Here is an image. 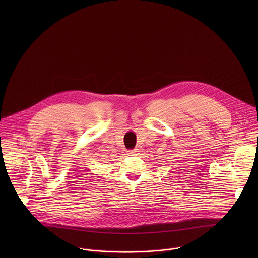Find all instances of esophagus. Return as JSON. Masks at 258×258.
I'll use <instances>...</instances> for the list:
<instances>
[{"label":"esophagus","instance_id":"34e87169","mask_svg":"<svg viewBox=\"0 0 258 258\" xmlns=\"http://www.w3.org/2000/svg\"><path fill=\"white\" fill-rule=\"evenodd\" d=\"M135 153H136V151H135V150H130V151H128V152H127V155L132 156V155H134Z\"/></svg>","mask_w":258,"mask_h":258}]
</instances>
